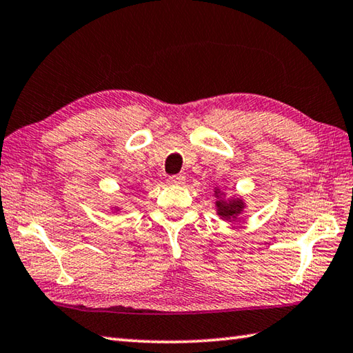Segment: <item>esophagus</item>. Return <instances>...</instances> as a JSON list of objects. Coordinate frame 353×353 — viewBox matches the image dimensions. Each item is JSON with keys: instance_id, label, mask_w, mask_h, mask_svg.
I'll list each match as a JSON object with an SVG mask.
<instances>
[{"instance_id": "esophagus-1", "label": "esophagus", "mask_w": 353, "mask_h": 353, "mask_svg": "<svg viewBox=\"0 0 353 353\" xmlns=\"http://www.w3.org/2000/svg\"><path fill=\"white\" fill-rule=\"evenodd\" d=\"M168 182L172 185H182L185 182V177L182 174H174L168 177Z\"/></svg>"}]
</instances>
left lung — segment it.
<instances>
[{
    "instance_id": "8db88e82",
    "label": "left lung",
    "mask_w": 353,
    "mask_h": 353,
    "mask_svg": "<svg viewBox=\"0 0 353 353\" xmlns=\"http://www.w3.org/2000/svg\"><path fill=\"white\" fill-rule=\"evenodd\" d=\"M214 196L217 197V201H216L217 214H219L222 219L230 221V222L238 219V216L242 213L243 208H245V203H243L242 199L233 197V199H228V201H225V199H222L223 194L217 188L214 191Z\"/></svg>"
}]
</instances>
